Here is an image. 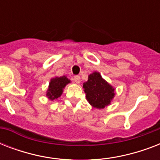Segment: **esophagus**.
<instances>
[{
    "label": "esophagus",
    "instance_id": "obj_1",
    "mask_svg": "<svg viewBox=\"0 0 160 160\" xmlns=\"http://www.w3.org/2000/svg\"><path fill=\"white\" fill-rule=\"evenodd\" d=\"M74 81H75V83H77V84H80V76H79V75H75V76H74Z\"/></svg>",
    "mask_w": 160,
    "mask_h": 160
}]
</instances>
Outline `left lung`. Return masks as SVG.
I'll return each mask as SVG.
<instances>
[{
	"label": "left lung",
	"instance_id": "obj_1",
	"mask_svg": "<svg viewBox=\"0 0 160 160\" xmlns=\"http://www.w3.org/2000/svg\"><path fill=\"white\" fill-rule=\"evenodd\" d=\"M83 88L89 103L97 109H103L109 105L114 96V87L96 71L89 75Z\"/></svg>",
	"mask_w": 160,
	"mask_h": 160
}]
</instances>
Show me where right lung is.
<instances>
[{"label":"right lung","instance_id":"obj_1","mask_svg":"<svg viewBox=\"0 0 160 160\" xmlns=\"http://www.w3.org/2000/svg\"><path fill=\"white\" fill-rule=\"evenodd\" d=\"M70 83V80L65 75L61 77H55L51 80L49 84V88L46 92V96L50 100H53L58 99L62 95L63 90L65 85Z\"/></svg>","mask_w":160,"mask_h":160}]
</instances>
